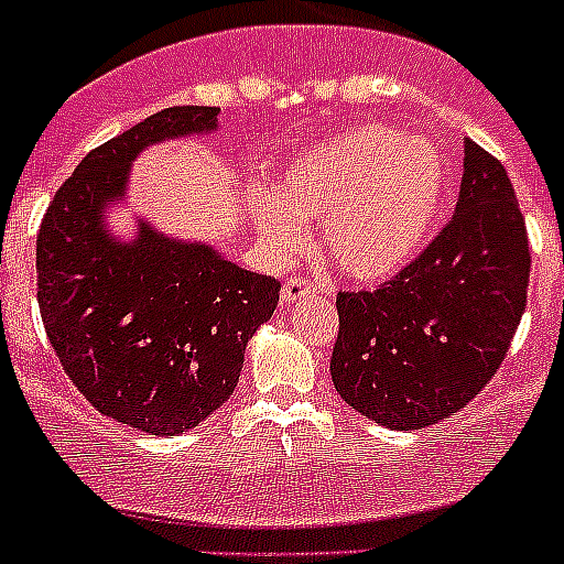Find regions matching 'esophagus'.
Returning <instances> with one entry per match:
<instances>
[{
    "label": "esophagus",
    "mask_w": 564,
    "mask_h": 564,
    "mask_svg": "<svg viewBox=\"0 0 564 564\" xmlns=\"http://www.w3.org/2000/svg\"><path fill=\"white\" fill-rule=\"evenodd\" d=\"M313 293H322V288L313 285V282H307V279H288L285 285H282V305L291 307L296 305V302H302V299L313 296Z\"/></svg>",
    "instance_id": "obj_1"
}]
</instances>
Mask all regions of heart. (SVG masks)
<instances>
[{"instance_id": "heart-1", "label": "heart", "mask_w": 564, "mask_h": 564, "mask_svg": "<svg viewBox=\"0 0 564 564\" xmlns=\"http://www.w3.org/2000/svg\"><path fill=\"white\" fill-rule=\"evenodd\" d=\"M446 200V161L432 141L390 127H358L299 152L279 194L259 192L251 214L279 257L305 246V223L322 220L330 259L376 282L412 262Z\"/></svg>"}]
</instances>
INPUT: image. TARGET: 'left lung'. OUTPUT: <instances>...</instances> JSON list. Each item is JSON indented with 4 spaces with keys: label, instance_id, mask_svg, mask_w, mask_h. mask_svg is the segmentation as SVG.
<instances>
[{
    "label": "left lung",
    "instance_id": "left-lung-1",
    "mask_svg": "<svg viewBox=\"0 0 564 564\" xmlns=\"http://www.w3.org/2000/svg\"><path fill=\"white\" fill-rule=\"evenodd\" d=\"M528 273L525 217L508 172L466 141L446 228L392 282L336 296V392L387 430H423L460 412L500 370Z\"/></svg>",
    "mask_w": 564,
    "mask_h": 564
}]
</instances>
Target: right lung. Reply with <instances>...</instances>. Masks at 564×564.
Segmentation results:
<instances>
[{
  "label": "right lung",
  "mask_w": 564,
  "mask_h": 564,
  "mask_svg": "<svg viewBox=\"0 0 564 564\" xmlns=\"http://www.w3.org/2000/svg\"><path fill=\"white\" fill-rule=\"evenodd\" d=\"M217 107H169L107 141L58 188L36 239L39 311L69 381L101 415L149 435H183L231 398L279 282L206 242L138 220L107 228L147 147L217 132Z\"/></svg>",
  "instance_id": "obj_1"
}]
</instances>
